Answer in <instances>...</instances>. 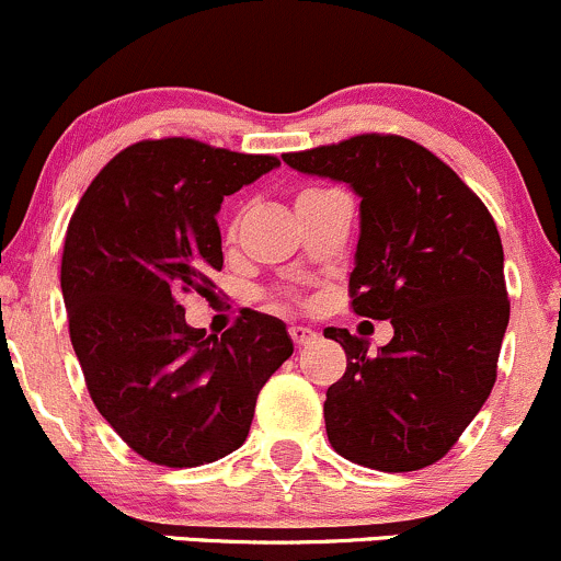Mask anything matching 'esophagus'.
Here are the masks:
<instances>
[{"label":"esophagus","mask_w":561,"mask_h":561,"mask_svg":"<svg viewBox=\"0 0 561 561\" xmlns=\"http://www.w3.org/2000/svg\"><path fill=\"white\" fill-rule=\"evenodd\" d=\"M314 330L311 328H304V325H293L290 328V339H293V344L296 346H306V344H311V341H314Z\"/></svg>","instance_id":"1"}]
</instances>
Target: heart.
I'll use <instances>...</instances> for the list:
<instances>
[{"label":"heart","instance_id":"heart-1","mask_svg":"<svg viewBox=\"0 0 561 561\" xmlns=\"http://www.w3.org/2000/svg\"><path fill=\"white\" fill-rule=\"evenodd\" d=\"M306 193H311V191H306ZM233 231H236V226H233Z\"/></svg>","mask_w":561,"mask_h":561}]
</instances>
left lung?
Segmentation results:
<instances>
[{
    "mask_svg": "<svg viewBox=\"0 0 561 561\" xmlns=\"http://www.w3.org/2000/svg\"><path fill=\"white\" fill-rule=\"evenodd\" d=\"M282 161L359 198L352 309L394 330L370 355L365 339L325 328L346 352V374L325 400L330 446L385 473L427 468L457 444L497 376L511 314L497 226L411 139L363 134Z\"/></svg>",
    "mask_w": 561,
    "mask_h": 561,
    "instance_id": "8db88e82",
    "label": "left lung"
}]
</instances>
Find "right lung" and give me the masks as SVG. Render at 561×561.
Masks as SVG:
<instances>
[{"label": "right lung", "instance_id": "right-lung-1", "mask_svg": "<svg viewBox=\"0 0 561 561\" xmlns=\"http://www.w3.org/2000/svg\"><path fill=\"white\" fill-rule=\"evenodd\" d=\"M279 167L196 139L117 152L80 198L61 261L69 335L99 414L134 451L196 468L239 449L265 381L293 355L276 317L217 335L185 322L222 268V198Z\"/></svg>", "mask_w": 561, "mask_h": 561}]
</instances>
